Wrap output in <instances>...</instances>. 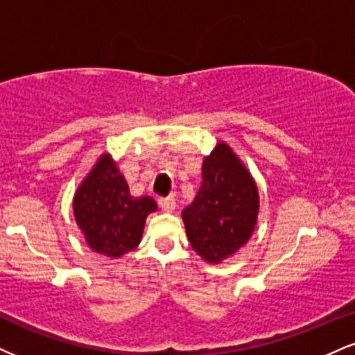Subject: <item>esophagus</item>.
I'll return each mask as SVG.
<instances>
[{
    "instance_id": "esophagus-1",
    "label": "esophagus",
    "mask_w": 355,
    "mask_h": 355,
    "mask_svg": "<svg viewBox=\"0 0 355 355\" xmlns=\"http://www.w3.org/2000/svg\"><path fill=\"white\" fill-rule=\"evenodd\" d=\"M159 205H160V208L164 211H166V213H172L173 210H175V198L173 196H165V198H160L159 200Z\"/></svg>"
}]
</instances>
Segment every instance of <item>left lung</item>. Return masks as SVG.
Returning a JSON list of instances; mask_svg holds the SVG:
<instances>
[{
  "label": "left lung",
  "instance_id": "obj_1",
  "mask_svg": "<svg viewBox=\"0 0 355 355\" xmlns=\"http://www.w3.org/2000/svg\"><path fill=\"white\" fill-rule=\"evenodd\" d=\"M202 187L182 211L187 236L205 261L221 263L245 246L258 220L256 183L236 153L218 142L202 166Z\"/></svg>",
  "mask_w": 355,
  "mask_h": 355
}]
</instances>
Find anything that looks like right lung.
Segmentation results:
<instances>
[{
  "instance_id": "right-lung-1",
  "label": "right lung",
  "mask_w": 355,
  "mask_h": 355,
  "mask_svg": "<svg viewBox=\"0 0 355 355\" xmlns=\"http://www.w3.org/2000/svg\"><path fill=\"white\" fill-rule=\"evenodd\" d=\"M72 207L89 248L109 258H121L139 246L145 218L157 210L150 196L130 195L109 153H102L80 183Z\"/></svg>"
}]
</instances>
